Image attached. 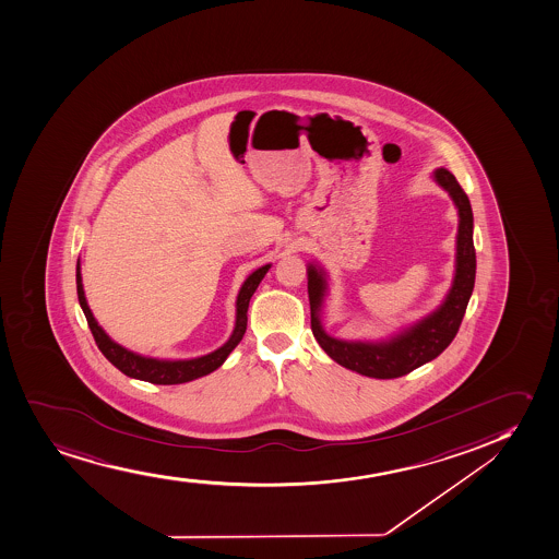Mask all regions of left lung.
Returning <instances> with one entry per match:
<instances>
[{
  "label": "left lung",
  "mask_w": 559,
  "mask_h": 559,
  "mask_svg": "<svg viewBox=\"0 0 559 559\" xmlns=\"http://www.w3.org/2000/svg\"><path fill=\"white\" fill-rule=\"evenodd\" d=\"M435 182L452 197L459 212L457 252L452 288L435 312L414 323L400 334L384 342H345L323 331L320 310L326 294L325 271L308 264V299L310 325L321 349L334 362L360 376L373 379H395L407 376L429 360L439 357L457 334L464 312L471 301L476 281V249H474V215L471 201L448 169L435 170Z\"/></svg>",
  "instance_id": "1"
}]
</instances>
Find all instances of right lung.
<instances>
[{"mask_svg":"<svg viewBox=\"0 0 559 559\" xmlns=\"http://www.w3.org/2000/svg\"><path fill=\"white\" fill-rule=\"evenodd\" d=\"M271 264L258 267L254 273L247 276L243 286L239 289L238 301H236V326L234 333L226 344L221 345L214 353H207L204 357L189 358V360H164V358L143 357L138 353L126 349L107 336L106 331L98 325L95 316L88 308L85 292H83L82 271H80V260L75 265V286H78V299L82 307L83 314L87 318L88 329L95 336L98 349L104 353V357L119 368L124 376L133 377L139 381H148L152 384H182L207 376L217 370L226 357L233 353L234 347L243 338L245 329H247V308L251 301L252 294L257 292L258 284L262 283L265 273L270 271Z\"/></svg>","mask_w":559,"mask_h":559,"instance_id":"add662e5","label":"right lung"}]
</instances>
